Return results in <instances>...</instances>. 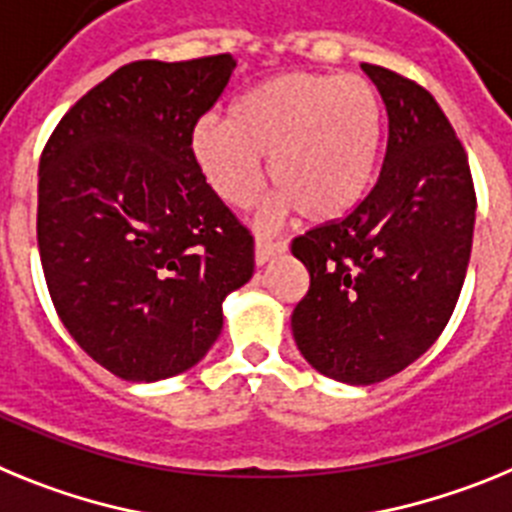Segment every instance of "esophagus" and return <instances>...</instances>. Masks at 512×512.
Here are the masks:
<instances>
[{
	"mask_svg": "<svg viewBox=\"0 0 512 512\" xmlns=\"http://www.w3.org/2000/svg\"><path fill=\"white\" fill-rule=\"evenodd\" d=\"M287 251V241L282 238H271V235L259 233L256 235V264H266L271 256Z\"/></svg>",
	"mask_w": 512,
	"mask_h": 512,
	"instance_id": "34e87169",
	"label": "esophagus"
}]
</instances>
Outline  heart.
Instances as JSON below:
<instances>
[{
    "instance_id": "b5f03b06",
    "label": "heart",
    "mask_w": 512,
    "mask_h": 512,
    "mask_svg": "<svg viewBox=\"0 0 512 512\" xmlns=\"http://www.w3.org/2000/svg\"><path fill=\"white\" fill-rule=\"evenodd\" d=\"M384 107L364 76L289 71L235 99L228 117L207 115L192 130V153L210 187L233 207L271 189L302 220L328 223L354 210L374 182Z\"/></svg>"
}]
</instances>
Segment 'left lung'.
Returning a JSON list of instances; mask_svg holds the SVG:
<instances>
[{"instance_id": "obj_1", "label": "left lung", "mask_w": 512, "mask_h": 512, "mask_svg": "<svg viewBox=\"0 0 512 512\" xmlns=\"http://www.w3.org/2000/svg\"><path fill=\"white\" fill-rule=\"evenodd\" d=\"M387 107V151L364 200L292 241L310 289L292 333L320 374L374 384L441 336L467 277L474 235L469 158L428 89L361 63Z\"/></svg>"}]
</instances>
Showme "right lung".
<instances>
[{
    "mask_svg": "<svg viewBox=\"0 0 512 512\" xmlns=\"http://www.w3.org/2000/svg\"><path fill=\"white\" fill-rule=\"evenodd\" d=\"M230 53L125 63L71 107L40 156L38 248L58 318L125 382L187 372L253 274V235L205 182L192 130Z\"/></svg>",
    "mask_w": 512,
    "mask_h": 512,
    "instance_id": "obj_1",
    "label": "right lung"
}]
</instances>
